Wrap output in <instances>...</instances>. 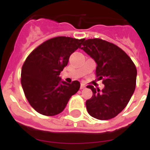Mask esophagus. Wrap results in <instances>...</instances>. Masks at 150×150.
I'll list each match as a JSON object with an SVG mask.
<instances>
[{"label": "esophagus", "mask_w": 150, "mask_h": 150, "mask_svg": "<svg viewBox=\"0 0 150 150\" xmlns=\"http://www.w3.org/2000/svg\"><path fill=\"white\" fill-rule=\"evenodd\" d=\"M85 88H86V85L83 84V83H82V84H81V86H80V89H85Z\"/></svg>", "instance_id": "1"}]
</instances>
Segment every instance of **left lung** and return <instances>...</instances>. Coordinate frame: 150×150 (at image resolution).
<instances>
[{"label":"left lung","mask_w":150,"mask_h":150,"mask_svg":"<svg viewBox=\"0 0 150 150\" xmlns=\"http://www.w3.org/2000/svg\"><path fill=\"white\" fill-rule=\"evenodd\" d=\"M80 48L96 61V77L104 84L102 91L87 86L93 91V96L86 102L87 111L99 120L113 118L125 109L134 93L137 76L135 64L121 48L101 39L83 40Z\"/></svg>","instance_id":"obj_1"}]
</instances>
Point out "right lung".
Masks as SVG:
<instances>
[{"instance_id":"right-lung-1","label":"right lung","mask_w":150,"mask_h":150,"mask_svg":"<svg viewBox=\"0 0 150 150\" xmlns=\"http://www.w3.org/2000/svg\"><path fill=\"white\" fill-rule=\"evenodd\" d=\"M84 39L57 36L37 47L27 57L22 68L21 83L25 96L36 111L54 116L65 108L71 96L80 88L79 81L67 83L59 76L71 54Z\"/></svg>"}]
</instances>
